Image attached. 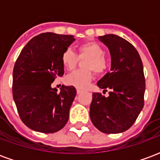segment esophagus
I'll use <instances>...</instances> for the list:
<instances>
[{"label": "esophagus", "instance_id": "1", "mask_svg": "<svg viewBox=\"0 0 160 160\" xmlns=\"http://www.w3.org/2000/svg\"><path fill=\"white\" fill-rule=\"evenodd\" d=\"M80 92H82V90H81V89H79V88H78V89H77V93L80 94Z\"/></svg>", "mask_w": 160, "mask_h": 160}]
</instances>
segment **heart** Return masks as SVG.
I'll use <instances>...</instances> for the list:
<instances>
[{"label":"heart","instance_id":"heart-1","mask_svg":"<svg viewBox=\"0 0 160 160\" xmlns=\"http://www.w3.org/2000/svg\"><path fill=\"white\" fill-rule=\"evenodd\" d=\"M79 56L88 57L83 63L84 69L73 71L66 77L68 85L84 88L92 79V70L98 74L103 73L107 69V60L104 57V50L98 43L88 42L79 46ZM78 56L71 49H67L62 55V63L67 70H73L78 63Z\"/></svg>","mask_w":160,"mask_h":160}]
</instances>
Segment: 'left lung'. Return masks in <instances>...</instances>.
Here are the masks:
<instances>
[{"label":"left lung","mask_w":160,"mask_h":160,"mask_svg":"<svg viewBox=\"0 0 160 160\" xmlns=\"http://www.w3.org/2000/svg\"><path fill=\"white\" fill-rule=\"evenodd\" d=\"M110 50L111 72L97 83L109 92L104 97L92 93L90 118L95 127L104 134L124 132L134 123L144 106L146 83L143 65L139 53L122 38L108 34L98 37Z\"/></svg>","instance_id":"1"}]
</instances>
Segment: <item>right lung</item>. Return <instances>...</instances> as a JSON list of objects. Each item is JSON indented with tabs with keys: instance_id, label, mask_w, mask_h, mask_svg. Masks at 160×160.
I'll return each mask as SVG.
<instances>
[{
	"instance_id": "obj_1",
	"label": "right lung",
	"mask_w": 160,
	"mask_h": 160,
	"mask_svg": "<svg viewBox=\"0 0 160 160\" xmlns=\"http://www.w3.org/2000/svg\"><path fill=\"white\" fill-rule=\"evenodd\" d=\"M74 40L72 35L41 33L27 42L16 60L12 97L19 118L32 130L55 133L68 121L76 89L62 86L57 92L51 83L63 75L62 55Z\"/></svg>"
}]
</instances>
